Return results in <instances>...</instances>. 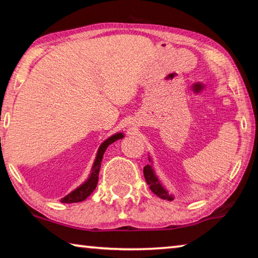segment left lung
<instances>
[{
    "instance_id": "obj_1",
    "label": "left lung",
    "mask_w": 258,
    "mask_h": 258,
    "mask_svg": "<svg viewBox=\"0 0 258 258\" xmlns=\"http://www.w3.org/2000/svg\"><path fill=\"white\" fill-rule=\"evenodd\" d=\"M149 163H150V158H149ZM143 174H145L147 184L149 185L150 190L154 192L156 196H158V197L161 199L173 200L172 195H168V191L161 185V183L159 182L158 177L156 176L154 169H152L150 165H147L143 167Z\"/></svg>"
}]
</instances>
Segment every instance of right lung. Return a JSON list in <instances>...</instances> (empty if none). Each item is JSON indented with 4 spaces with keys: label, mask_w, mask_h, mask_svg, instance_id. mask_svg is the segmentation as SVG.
<instances>
[{
    "label": "right lung",
    "mask_w": 258,
    "mask_h": 258,
    "mask_svg": "<svg viewBox=\"0 0 258 258\" xmlns=\"http://www.w3.org/2000/svg\"><path fill=\"white\" fill-rule=\"evenodd\" d=\"M124 135L123 133H116L111 135L110 138L107 139L101 146H100L97 157H95L93 167H92V172H91L90 177L87 178V181H85L81 186H78L76 190H74L71 194L67 195L66 197H63L61 199V203L64 204H71V203H80L85 200L89 196L92 194L94 191L95 187H97L98 184V180H99V172H100V167H101V161H102V157L104 151L108 148L109 145H111L112 142L117 141V140L123 139Z\"/></svg>",
    "instance_id": "right-lung-1"
}]
</instances>
